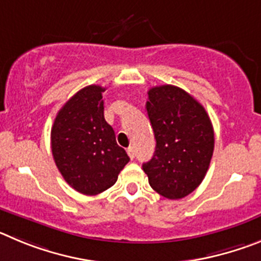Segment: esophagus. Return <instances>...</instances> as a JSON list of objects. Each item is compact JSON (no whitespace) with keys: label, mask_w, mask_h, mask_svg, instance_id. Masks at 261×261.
Listing matches in <instances>:
<instances>
[{"label":"esophagus","mask_w":261,"mask_h":261,"mask_svg":"<svg viewBox=\"0 0 261 261\" xmlns=\"http://www.w3.org/2000/svg\"><path fill=\"white\" fill-rule=\"evenodd\" d=\"M127 153H128V156H130L131 160L135 157V149H134V147H128L127 148Z\"/></svg>","instance_id":"obj_1"}]
</instances>
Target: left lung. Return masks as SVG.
<instances>
[{
	"label": "left lung",
	"instance_id": "8db88e82",
	"mask_svg": "<svg viewBox=\"0 0 261 261\" xmlns=\"http://www.w3.org/2000/svg\"><path fill=\"white\" fill-rule=\"evenodd\" d=\"M153 128L156 151L143 170L152 189L177 200L191 194L210 168L215 133L203 105L175 86L148 91L145 104Z\"/></svg>",
	"mask_w": 261,
	"mask_h": 261
}]
</instances>
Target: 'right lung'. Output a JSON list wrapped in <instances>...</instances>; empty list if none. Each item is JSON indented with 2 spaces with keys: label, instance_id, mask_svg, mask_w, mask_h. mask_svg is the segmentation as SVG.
Wrapping results in <instances>:
<instances>
[{
  "label": "right lung",
  "instance_id": "add662e5",
  "mask_svg": "<svg viewBox=\"0 0 261 261\" xmlns=\"http://www.w3.org/2000/svg\"><path fill=\"white\" fill-rule=\"evenodd\" d=\"M105 88L88 86L58 112L51 126V153L58 170L74 190L97 195L117 182L130 161L104 118Z\"/></svg>",
  "mask_w": 261,
  "mask_h": 261
}]
</instances>
